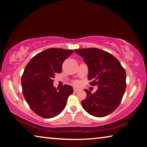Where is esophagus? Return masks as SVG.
I'll return each instance as SVG.
<instances>
[{"instance_id": "obj_1", "label": "esophagus", "mask_w": 147, "mask_h": 147, "mask_svg": "<svg viewBox=\"0 0 147 147\" xmlns=\"http://www.w3.org/2000/svg\"><path fill=\"white\" fill-rule=\"evenodd\" d=\"M80 91V89H78V88H74V92H78Z\"/></svg>"}]
</instances>
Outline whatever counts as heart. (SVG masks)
I'll list each match as a JSON object with an SVG mask.
<instances>
[{"label":"heart","mask_w":147,"mask_h":147,"mask_svg":"<svg viewBox=\"0 0 147 147\" xmlns=\"http://www.w3.org/2000/svg\"><path fill=\"white\" fill-rule=\"evenodd\" d=\"M78 84V82H74V84Z\"/></svg>","instance_id":"obj_1"}]
</instances>
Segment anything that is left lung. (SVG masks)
Masks as SVG:
<instances>
[{"label":"left lung","instance_id":"8db88e82","mask_svg":"<svg viewBox=\"0 0 147 147\" xmlns=\"http://www.w3.org/2000/svg\"><path fill=\"white\" fill-rule=\"evenodd\" d=\"M84 58L88 67V79L98 89L91 93L84 89L87 97L82 101L84 110L90 115L101 118L109 115L121 103L126 89V73L116 58L97 48L74 50Z\"/></svg>","mask_w":147,"mask_h":147}]
</instances>
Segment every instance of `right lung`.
<instances>
[{
    "label": "right lung",
    "instance_id": "add662e5",
    "mask_svg": "<svg viewBox=\"0 0 147 147\" xmlns=\"http://www.w3.org/2000/svg\"><path fill=\"white\" fill-rule=\"evenodd\" d=\"M73 53V50L50 48L32 58L24 69L21 79L23 95L31 110L42 118L60 114L73 94L71 85L56 89L53 78L62 72L63 61Z\"/></svg>",
    "mask_w": 147,
    "mask_h": 147
}]
</instances>
